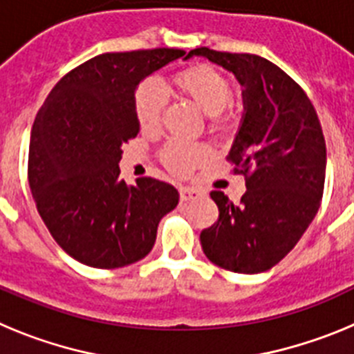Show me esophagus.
Returning <instances> with one entry per match:
<instances>
[{"mask_svg":"<svg viewBox=\"0 0 354 354\" xmlns=\"http://www.w3.org/2000/svg\"><path fill=\"white\" fill-rule=\"evenodd\" d=\"M179 196H180V202H187V200H193L195 196H198V192H196V189H193V187L183 186L179 189Z\"/></svg>","mask_w":354,"mask_h":354,"instance_id":"obj_1","label":"esophagus"}]
</instances>
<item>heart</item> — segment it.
I'll return each mask as SVG.
<instances>
[{"mask_svg": "<svg viewBox=\"0 0 354 354\" xmlns=\"http://www.w3.org/2000/svg\"><path fill=\"white\" fill-rule=\"evenodd\" d=\"M171 86L180 95L198 106L211 118L212 129H221L230 120L232 83L220 68L209 64H193L171 76ZM134 117L140 129L152 133L161 124L165 97L154 81H143L133 95ZM162 165L175 175H186L211 158V149L204 143L171 140L161 150Z\"/></svg>", "mask_w": 354, "mask_h": 354, "instance_id": "obj_1", "label": "heart"}]
</instances>
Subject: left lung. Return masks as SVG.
<instances>
[{
	"mask_svg": "<svg viewBox=\"0 0 354 354\" xmlns=\"http://www.w3.org/2000/svg\"><path fill=\"white\" fill-rule=\"evenodd\" d=\"M232 71L245 86V120L227 161L245 175L239 204L211 192L218 221L200 234L205 257L234 273H262L301 239L321 205L326 175L323 129L305 90L262 56L193 49Z\"/></svg>",
	"mask_w": 354,
	"mask_h": 354,
	"instance_id": "left-lung-1",
	"label": "left lung"
}]
</instances>
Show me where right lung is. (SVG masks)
Returning a JSON list of instances; mask_svg holds the SVG:
<instances>
[{"instance_id": "obj_1", "label": "right lung", "mask_w": 354, "mask_h": 354, "mask_svg": "<svg viewBox=\"0 0 354 354\" xmlns=\"http://www.w3.org/2000/svg\"><path fill=\"white\" fill-rule=\"evenodd\" d=\"M183 49L104 53L67 72L37 113L28 180L53 239L72 259L99 270L138 262L156 243L158 223L179 204L171 184L120 179L122 145L138 136L133 95L150 72Z\"/></svg>"}]
</instances>
